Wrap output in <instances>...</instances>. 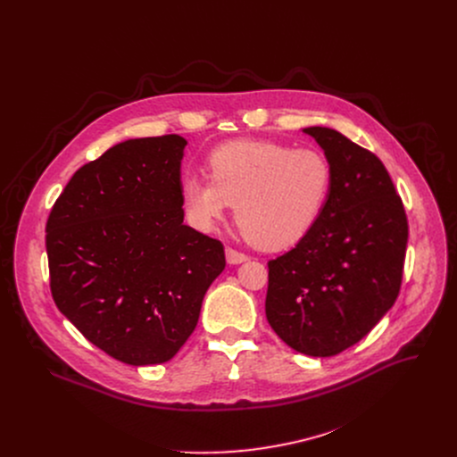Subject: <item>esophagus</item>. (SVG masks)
Wrapping results in <instances>:
<instances>
[{"label":"esophagus","mask_w":457,"mask_h":457,"mask_svg":"<svg viewBox=\"0 0 457 457\" xmlns=\"http://www.w3.org/2000/svg\"><path fill=\"white\" fill-rule=\"evenodd\" d=\"M226 260H228V264H242L247 260V254H244L233 247H226Z\"/></svg>","instance_id":"1"}]
</instances>
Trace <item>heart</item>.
Here are the masks:
<instances>
[{"instance_id":"heart-1","label":"heart","mask_w":457,"mask_h":457,"mask_svg":"<svg viewBox=\"0 0 457 457\" xmlns=\"http://www.w3.org/2000/svg\"><path fill=\"white\" fill-rule=\"evenodd\" d=\"M208 177L180 186L184 213L199 231H215L237 204V220L260 249L298 244L329 199L333 168L316 148H291L266 139H240L208 155Z\"/></svg>"}]
</instances>
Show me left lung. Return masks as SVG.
I'll return each instance as SVG.
<instances>
[{
	"instance_id": "obj_1",
	"label": "left lung",
	"mask_w": 457,
	"mask_h": 457,
	"mask_svg": "<svg viewBox=\"0 0 457 457\" xmlns=\"http://www.w3.org/2000/svg\"><path fill=\"white\" fill-rule=\"evenodd\" d=\"M303 132L331 162V193L312 229L268 262L266 316L291 349L325 358L358 344L395 305L409 224L372 152L333 128Z\"/></svg>"
}]
</instances>
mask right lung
<instances>
[{
	"mask_svg": "<svg viewBox=\"0 0 457 457\" xmlns=\"http://www.w3.org/2000/svg\"><path fill=\"white\" fill-rule=\"evenodd\" d=\"M186 145L171 134L112 146L74 173L46 220L57 309L128 365L171 360L226 268L220 240L182 222Z\"/></svg>",
	"mask_w": 457,
	"mask_h": 457,
	"instance_id": "add662e5",
	"label": "right lung"
}]
</instances>
